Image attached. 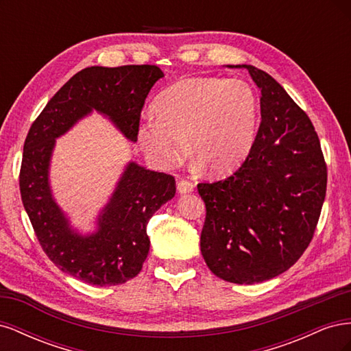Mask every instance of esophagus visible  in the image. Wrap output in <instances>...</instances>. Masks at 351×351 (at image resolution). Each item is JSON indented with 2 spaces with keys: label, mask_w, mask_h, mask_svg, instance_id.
<instances>
[{
  "label": "esophagus",
  "mask_w": 351,
  "mask_h": 351,
  "mask_svg": "<svg viewBox=\"0 0 351 351\" xmlns=\"http://www.w3.org/2000/svg\"><path fill=\"white\" fill-rule=\"evenodd\" d=\"M193 189H195V184L192 182H189V180H180V182L177 183L178 193H182V195L193 192Z\"/></svg>",
  "instance_id": "obj_1"
}]
</instances>
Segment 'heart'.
<instances>
[{"label": "heart", "mask_w": 351, "mask_h": 351, "mask_svg": "<svg viewBox=\"0 0 351 351\" xmlns=\"http://www.w3.org/2000/svg\"><path fill=\"white\" fill-rule=\"evenodd\" d=\"M258 97L241 79L189 77L158 95L137 125V143L154 167L169 169L187 152L210 176H226L247 158L258 127Z\"/></svg>", "instance_id": "heart-1"}]
</instances>
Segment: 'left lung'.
<instances>
[{"instance_id": "1", "label": "left lung", "mask_w": 351, "mask_h": 351, "mask_svg": "<svg viewBox=\"0 0 351 351\" xmlns=\"http://www.w3.org/2000/svg\"><path fill=\"white\" fill-rule=\"evenodd\" d=\"M246 69L261 90V125L231 177L200 183L206 206L200 252L221 280L256 284L285 272L309 246L326 193V164L307 114L268 73Z\"/></svg>"}]
</instances>
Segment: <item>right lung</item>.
<instances>
[{"label":"right lung","instance_id":"obj_1","mask_svg":"<svg viewBox=\"0 0 351 351\" xmlns=\"http://www.w3.org/2000/svg\"><path fill=\"white\" fill-rule=\"evenodd\" d=\"M164 73L156 66L88 67L49 99L32 124L23 146L20 195L47 256L62 272L92 285H117L134 278L149 253L147 221L176 195L173 176L129 162L97 230L80 234L52 196L49 165L56 139L92 111L108 117L125 139L136 142L147 93Z\"/></svg>","mask_w":351,"mask_h":351}]
</instances>
